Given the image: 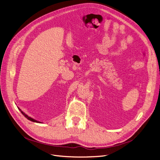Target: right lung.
<instances>
[{"mask_svg": "<svg viewBox=\"0 0 160 160\" xmlns=\"http://www.w3.org/2000/svg\"><path fill=\"white\" fill-rule=\"evenodd\" d=\"M18 110H19L21 112V113L23 114V116L26 118H27L28 120H30V121H33V122H35V123H42V122H41V121H37V120H36V119H33V118H31V117H30V116H28L27 114H26L24 112H22L19 108L18 107Z\"/></svg>", "mask_w": 160, "mask_h": 160, "instance_id": "obj_1", "label": "right lung"}]
</instances>
